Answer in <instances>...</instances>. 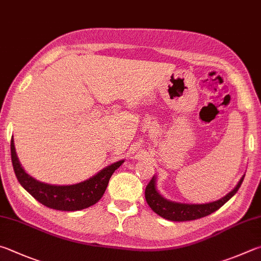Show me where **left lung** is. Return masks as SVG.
<instances>
[{
    "mask_svg": "<svg viewBox=\"0 0 261 261\" xmlns=\"http://www.w3.org/2000/svg\"><path fill=\"white\" fill-rule=\"evenodd\" d=\"M243 179L244 176L241 178L239 184L236 185V187L233 191L229 192L226 196L220 198V200L211 203H205V204H186V203L169 201L161 195L156 191V178L154 176L146 186L145 198L147 203H148V205L150 206V209L155 213H158L159 216L165 218V219L172 221L195 220L200 219L202 217L209 216L212 212L220 209L239 191V188L243 182Z\"/></svg>",
    "mask_w": 261,
    "mask_h": 261,
    "instance_id": "8db88e82",
    "label": "left lung"
}]
</instances>
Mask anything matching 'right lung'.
Segmentation results:
<instances>
[{"mask_svg": "<svg viewBox=\"0 0 261 261\" xmlns=\"http://www.w3.org/2000/svg\"><path fill=\"white\" fill-rule=\"evenodd\" d=\"M11 161L16 177L21 186L43 205L60 211H77L96 204L105 193L112 174L124 162L122 160L108 165L85 181L67 186H56L41 182L26 173L17 158L13 139H11Z\"/></svg>", "mask_w": 261, "mask_h": 261, "instance_id": "add662e5", "label": "right lung"}]
</instances>
